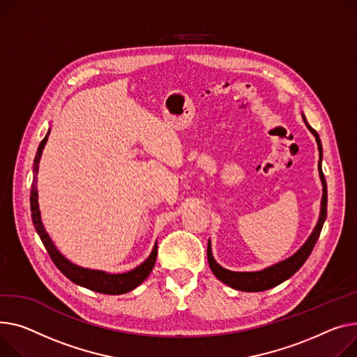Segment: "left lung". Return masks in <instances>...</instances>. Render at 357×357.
<instances>
[{
	"label": "left lung",
	"mask_w": 357,
	"mask_h": 357,
	"mask_svg": "<svg viewBox=\"0 0 357 357\" xmlns=\"http://www.w3.org/2000/svg\"><path fill=\"white\" fill-rule=\"evenodd\" d=\"M303 121L307 125V128L310 129V132L314 135L316 140H317V146H319V152H320V162H319V172H320V178L323 182V198H321V211H320V218L319 222L314 228V231L312 232L310 238L305 241V244L290 258H287L286 261H281V263L268 267L263 271H255V273H235V271H229L222 268L215 259L212 257L211 252V243H208V250H206V255H208V263L209 267L212 270V273L215 274V277L218 280H221L222 282H225L227 286L235 289V290H241V291H264L268 290L271 287L278 286L280 282L286 281L287 278H290L296 271H298V268L305 263V259L308 258V255L312 254L324 220L327 217V185H326V178L324 174L321 171V153H323V148H321V140L319 137V133L308 125V122L305 121V117L303 116Z\"/></svg>",
	"instance_id": "8db88e82"
}]
</instances>
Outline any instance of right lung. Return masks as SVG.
<instances>
[{"label": "right lung", "instance_id": "right-lung-1", "mask_svg": "<svg viewBox=\"0 0 357 357\" xmlns=\"http://www.w3.org/2000/svg\"><path fill=\"white\" fill-rule=\"evenodd\" d=\"M50 133V132H49ZM49 133L45 135V137L41 140V144L37 149L36 158H34V178H33V183H31V195H30V208H31V218H33V224L34 228L37 231V234L40 235V240L43 241L47 252H49L50 258L53 259V263L56 264V267L73 282L79 284L82 287H86L89 290L98 291V293H103V294H123L128 293L133 289H136L140 282H144L145 278L151 274L155 261H156V255H158V244H155L149 258L145 261L144 264H140L139 267H136L135 270L129 271V273H123V274H107L103 271H96V270H87V268H82L77 267L75 264H71L68 259H66L54 247L53 241L50 240L49 234L45 232L43 224H41V218H40V209H38V194H37V172H38V162L44 149V145L47 139H49Z\"/></svg>", "mask_w": 357, "mask_h": 357}]
</instances>
